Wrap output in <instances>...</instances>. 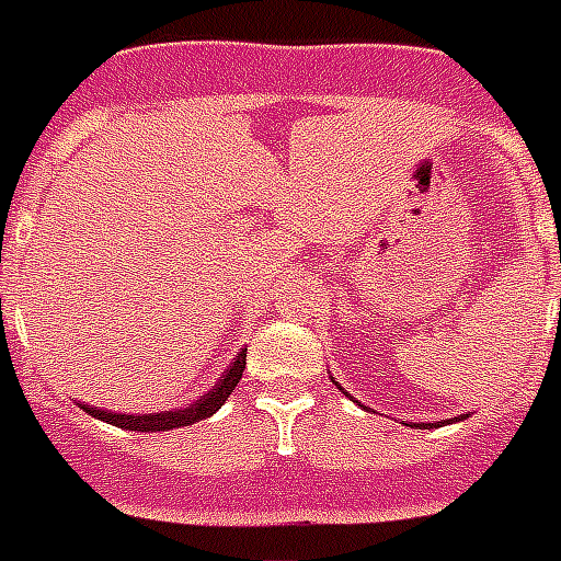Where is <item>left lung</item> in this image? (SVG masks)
Segmentation results:
<instances>
[{"mask_svg":"<svg viewBox=\"0 0 561 561\" xmlns=\"http://www.w3.org/2000/svg\"><path fill=\"white\" fill-rule=\"evenodd\" d=\"M332 382H335V379H332ZM335 385H337V382H335ZM337 388H341V385H337ZM341 391H344V388H341ZM453 421H456V417H453ZM459 421H465V414H461ZM438 423H442V421H438ZM444 423H447V421H444ZM426 426H430V423H426Z\"/></svg>","mask_w":561,"mask_h":561,"instance_id":"obj_1","label":"left lung"}]
</instances>
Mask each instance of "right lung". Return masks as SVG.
<instances>
[{
	"label": "right lung",
	"instance_id": "add662e5",
	"mask_svg": "<svg viewBox=\"0 0 561 561\" xmlns=\"http://www.w3.org/2000/svg\"><path fill=\"white\" fill-rule=\"evenodd\" d=\"M243 367H247V353H238L232 358L229 370H224V376L217 379L211 391H205L199 400H194L185 409H170V412L152 414H117L105 412V409H88V405H81V409L93 414V417H100V421L111 423V426H119V430H131V433H167V430H179V426H191V423H199L203 417H211L229 400L234 385L241 382Z\"/></svg>",
	"mask_w": 561,
	"mask_h": 561
}]
</instances>
